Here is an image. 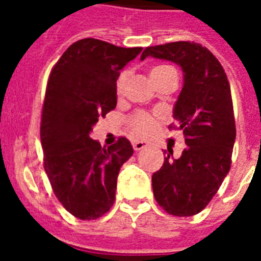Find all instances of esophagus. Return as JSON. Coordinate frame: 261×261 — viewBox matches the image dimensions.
I'll use <instances>...</instances> for the list:
<instances>
[{"mask_svg":"<svg viewBox=\"0 0 261 261\" xmlns=\"http://www.w3.org/2000/svg\"><path fill=\"white\" fill-rule=\"evenodd\" d=\"M146 146H147V143L143 142V141H134V142H133V147H134L135 151L142 150V149H145Z\"/></svg>","mask_w":261,"mask_h":261,"instance_id":"1","label":"esophagus"}]
</instances>
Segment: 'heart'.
I'll use <instances>...</instances> for the list:
<instances>
[{"instance_id": "obj_1", "label": "heart", "mask_w": 261, "mask_h": 261, "mask_svg": "<svg viewBox=\"0 0 261 261\" xmlns=\"http://www.w3.org/2000/svg\"><path fill=\"white\" fill-rule=\"evenodd\" d=\"M169 69H173V67L168 66V65H159V66H154L150 71V77H155V75L161 74V73L169 70ZM127 77H128V74L124 71V73H122V74L118 77V80H116V93H118V96L123 94V92H124ZM130 127L134 134L139 135V137H146V135L150 134L151 131H153V128H154V120H153V118H151L149 114L139 112V114L134 115V116L130 119Z\"/></svg>"}]
</instances>
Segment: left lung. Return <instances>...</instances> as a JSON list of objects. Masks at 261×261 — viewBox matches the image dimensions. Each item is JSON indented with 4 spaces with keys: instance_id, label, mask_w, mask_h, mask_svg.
<instances>
[{
    "instance_id": "8db88e82",
    "label": "left lung",
    "mask_w": 261,
    "mask_h": 261,
    "mask_svg": "<svg viewBox=\"0 0 261 261\" xmlns=\"http://www.w3.org/2000/svg\"><path fill=\"white\" fill-rule=\"evenodd\" d=\"M154 57L180 65L184 85L174 104L173 118L187 147L177 160L172 151L153 173V194L174 217H191L210 203L230 169L236 122L230 85L222 65L208 48L194 42L146 47L141 59ZM167 153V151H165Z\"/></svg>"
}]
</instances>
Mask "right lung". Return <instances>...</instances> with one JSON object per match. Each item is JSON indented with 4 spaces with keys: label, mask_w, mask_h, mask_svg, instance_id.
Wrapping results in <instances>:
<instances>
[{
    "label": "right lung",
    "mask_w": 261,
    "mask_h": 261,
    "mask_svg": "<svg viewBox=\"0 0 261 261\" xmlns=\"http://www.w3.org/2000/svg\"><path fill=\"white\" fill-rule=\"evenodd\" d=\"M141 51L81 39L50 73L40 122L43 164L55 196L75 218L90 221L110 211L120 167L134 153L124 137L101 147L89 135L116 107V80Z\"/></svg>",
    "instance_id": "add662e5"
}]
</instances>
